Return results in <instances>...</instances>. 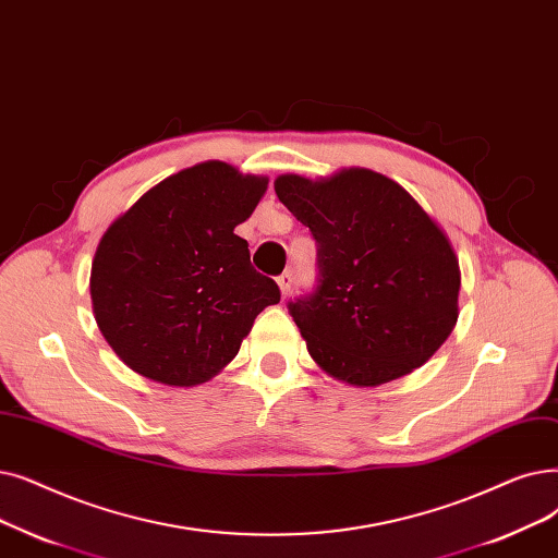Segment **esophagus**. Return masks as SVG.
Masks as SVG:
<instances>
[{
    "label": "esophagus",
    "instance_id": "34e87169",
    "mask_svg": "<svg viewBox=\"0 0 558 558\" xmlns=\"http://www.w3.org/2000/svg\"><path fill=\"white\" fill-rule=\"evenodd\" d=\"M292 274L289 271H284L282 276H278V287H280V292H282V296H287L289 294V289H292Z\"/></svg>",
    "mask_w": 558,
    "mask_h": 558
}]
</instances>
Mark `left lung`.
<instances>
[{"label": "left lung", "mask_w": 558, "mask_h": 558, "mask_svg": "<svg viewBox=\"0 0 558 558\" xmlns=\"http://www.w3.org/2000/svg\"><path fill=\"white\" fill-rule=\"evenodd\" d=\"M274 186L317 241V287L287 303L314 362L355 387L422 367L458 319V257L440 226L369 168Z\"/></svg>", "instance_id": "8db88e82"}]
</instances>
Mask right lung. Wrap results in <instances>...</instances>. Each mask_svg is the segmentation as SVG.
I'll return each mask as SVG.
<instances>
[{
	"mask_svg": "<svg viewBox=\"0 0 558 558\" xmlns=\"http://www.w3.org/2000/svg\"><path fill=\"white\" fill-rule=\"evenodd\" d=\"M269 180L203 161L166 178L116 219L95 251L90 301L100 332L136 374L191 387L219 374L253 322L280 301L234 234Z\"/></svg>",
	"mask_w": 558,
	"mask_h": 558,
	"instance_id": "1",
	"label": "right lung"
}]
</instances>
